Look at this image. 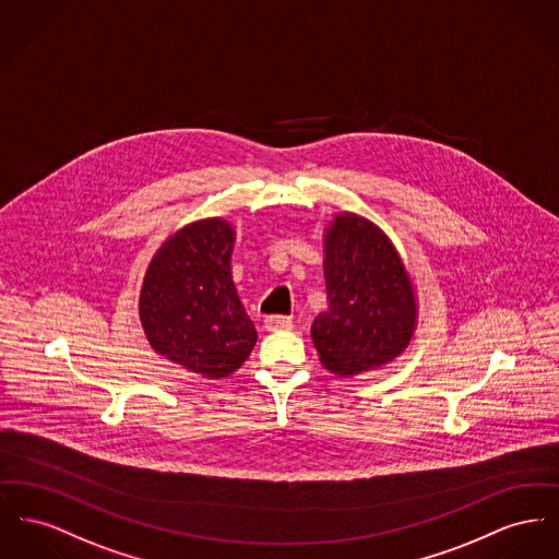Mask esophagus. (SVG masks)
<instances>
[{
	"instance_id": "esophagus-1",
	"label": "esophagus",
	"mask_w": 559,
	"mask_h": 559,
	"mask_svg": "<svg viewBox=\"0 0 559 559\" xmlns=\"http://www.w3.org/2000/svg\"><path fill=\"white\" fill-rule=\"evenodd\" d=\"M263 325L267 331H281V329H292L294 321L292 317H281V314H270L263 319Z\"/></svg>"
}]
</instances>
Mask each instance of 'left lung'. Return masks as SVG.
Listing matches in <instances>:
<instances>
[{
  "mask_svg": "<svg viewBox=\"0 0 559 559\" xmlns=\"http://www.w3.org/2000/svg\"><path fill=\"white\" fill-rule=\"evenodd\" d=\"M328 312L312 323L319 359L355 376L396 359L409 344L418 306L391 238L369 219L340 213L325 230Z\"/></svg>",
  "mask_w": 559,
  "mask_h": 559,
  "instance_id": "obj_1",
  "label": "left lung"
}]
</instances>
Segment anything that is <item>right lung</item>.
Here are the masks:
<instances>
[{
	"label": "right lung",
	"mask_w": 559,
	"mask_h": 559,
	"mask_svg": "<svg viewBox=\"0 0 559 559\" xmlns=\"http://www.w3.org/2000/svg\"><path fill=\"white\" fill-rule=\"evenodd\" d=\"M234 238L222 217L175 231L152 258L139 297L150 346L209 380L230 376L258 342L231 281Z\"/></svg>",
	"instance_id": "1"
}]
</instances>
